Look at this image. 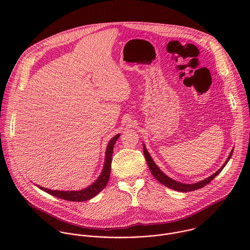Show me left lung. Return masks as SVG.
Masks as SVG:
<instances>
[{
    "label": "left lung",
    "mask_w": 250,
    "mask_h": 250,
    "mask_svg": "<svg viewBox=\"0 0 250 250\" xmlns=\"http://www.w3.org/2000/svg\"><path fill=\"white\" fill-rule=\"evenodd\" d=\"M233 150H234V149H232V151H231L229 157L227 158V160H226V162L223 164V166H222L215 173H214L212 176H210V177H208V178H206L205 180L199 181V182H197V183H195V184H183V183H180V182H177V181H175V180L169 178L168 176H167V175L156 166V164H155L154 161L152 160L151 156L149 155V153H148V151H147L145 145L143 144V153H144V157H145V159H146L147 165H148V167H149V169H150L152 175H153L155 178L157 179L161 184L165 185L166 187H167V188H172V189H174V190L182 191V192H187V191H192V190H195V189H199V188L205 187L206 185H208L216 175H218V174L220 173V171H221V170L223 169V167L226 166V164L228 163V161L230 160V158H231V156H232Z\"/></svg>",
    "instance_id": "1"
}]
</instances>
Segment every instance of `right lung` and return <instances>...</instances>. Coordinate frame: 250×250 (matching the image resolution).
I'll return each instance as SVG.
<instances>
[{"label": "right lung", "mask_w": 250, "mask_h": 250, "mask_svg": "<svg viewBox=\"0 0 250 250\" xmlns=\"http://www.w3.org/2000/svg\"><path fill=\"white\" fill-rule=\"evenodd\" d=\"M120 137L119 134L114 136L108 143H107V150H106V158H105V164L103 170L100 174L98 179L89 187L81 189V190H53L49 189L40 186H37L40 189L46 191L47 193H50L51 195L57 196L59 198L68 200V201H74V202H81V201H86L97 195L102 189L105 188L107 186L109 174H110V167H111V156H112V150L114 143L117 141V139Z\"/></svg>", "instance_id": "right-lung-1"}]
</instances>
